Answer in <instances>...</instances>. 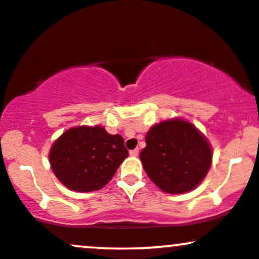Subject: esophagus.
<instances>
[{"label": "esophagus", "mask_w": 259, "mask_h": 259, "mask_svg": "<svg viewBox=\"0 0 259 259\" xmlns=\"http://www.w3.org/2000/svg\"><path fill=\"white\" fill-rule=\"evenodd\" d=\"M138 153H140V149L136 148V149H132V151H130V154L131 157H137Z\"/></svg>", "instance_id": "obj_1"}]
</instances>
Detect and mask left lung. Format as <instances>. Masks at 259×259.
Listing matches in <instances>:
<instances>
[{
    "instance_id": "left-lung-1",
    "label": "left lung",
    "mask_w": 259,
    "mask_h": 259,
    "mask_svg": "<svg viewBox=\"0 0 259 259\" xmlns=\"http://www.w3.org/2000/svg\"><path fill=\"white\" fill-rule=\"evenodd\" d=\"M141 160L147 175L163 191L183 194L201 183L212 159L210 144L189 122L155 124L146 136Z\"/></svg>"
}]
</instances>
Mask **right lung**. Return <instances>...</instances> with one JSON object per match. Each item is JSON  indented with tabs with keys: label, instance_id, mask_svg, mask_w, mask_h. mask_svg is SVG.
<instances>
[{
	"label": "right lung",
	"instance_id": "1",
	"mask_svg": "<svg viewBox=\"0 0 259 259\" xmlns=\"http://www.w3.org/2000/svg\"><path fill=\"white\" fill-rule=\"evenodd\" d=\"M128 155L123 138L110 135L104 127H75L53 144L49 160L54 174L74 191L104 188Z\"/></svg>",
	"mask_w": 259,
	"mask_h": 259
}]
</instances>
